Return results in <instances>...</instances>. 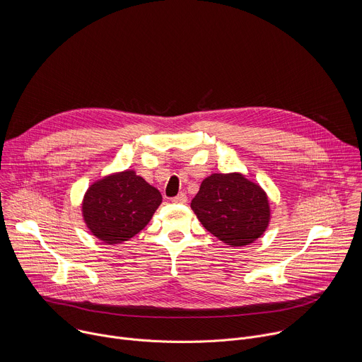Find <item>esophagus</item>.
Returning a JSON list of instances; mask_svg holds the SVG:
<instances>
[{"label": "esophagus", "mask_w": 362, "mask_h": 362, "mask_svg": "<svg viewBox=\"0 0 362 362\" xmlns=\"http://www.w3.org/2000/svg\"><path fill=\"white\" fill-rule=\"evenodd\" d=\"M172 202H173V203L183 204V203H186V202H187V197H186V194H185V193H180V194H177L176 197H173V199H172Z\"/></svg>", "instance_id": "34e87169"}]
</instances>
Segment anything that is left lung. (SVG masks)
Instances as JSON below:
<instances>
[{
	"label": "left lung",
	"instance_id": "1",
	"mask_svg": "<svg viewBox=\"0 0 362 362\" xmlns=\"http://www.w3.org/2000/svg\"><path fill=\"white\" fill-rule=\"evenodd\" d=\"M190 208L206 230L232 247L253 243L271 222L267 192L239 172L204 177Z\"/></svg>",
	"mask_w": 362,
	"mask_h": 362
}]
</instances>
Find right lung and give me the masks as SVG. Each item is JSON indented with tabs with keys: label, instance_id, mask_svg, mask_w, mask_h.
<instances>
[{
	"label": "right lung",
	"instance_id": "obj_1",
	"mask_svg": "<svg viewBox=\"0 0 362 362\" xmlns=\"http://www.w3.org/2000/svg\"><path fill=\"white\" fill-rule=\"evenodd\" d=\"M160 203V192L134 170L115 172L88 186L81 216L94 238L119 245L144 229Z\"/></svg>",
	"mask_w": 362,
	"mask_h": 362
}]
</instances>
